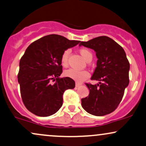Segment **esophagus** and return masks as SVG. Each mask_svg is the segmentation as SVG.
<instances>
[{
    "instance_id": "34e87169",
    "label": "esophagus",
    "mask_w": 146,
    "mask_h": 146,
    "mask_svg": "<svg viewBox=\"0 0 146 146\" xmlns=\"http://www.w3.org/2000/svg\"><path fill=\"white\" fill-rule=\"evenodd\" d=\"M81 83H78V82H76V87H80V85H81Z\"/></svg>"
}]
</instances>
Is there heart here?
<instances>
[{"instance_id": "b5f03b06", "label": "heart", "mask_w": 146, "mask_h": 146, "mask_svg": "<svg viewBox=\"0 0 146 146\" xmlns=\"http://www.w3.org/2000/svg\"><path fill=\"white\" fill-rule=\"evenodd\" d=\"M80 55L84 59V60L87 61L90 59H92V53L87 48H82L79 50ZM70 53V49H66L63 52L62 57H61V63L63 66H66L68 65V57ZM64 75L66 77L72 79L77 82H82L90 76V74L87 70H77L73 68H70L64 72Z\"/></svg>"}]
</instances>
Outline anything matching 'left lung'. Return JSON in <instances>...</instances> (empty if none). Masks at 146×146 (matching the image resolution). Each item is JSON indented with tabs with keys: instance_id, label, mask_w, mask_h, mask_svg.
Instances as JSON below:
<instances>
[{
	"instance_id": "8db88e82",
	"label": "left lung",
	"mask_w": 146,
	"mask_h": 146,
	"mask_svg": "<svg viewBox=\"0 0 146 146\" xmlns=\"http://www.w3.org/2000/svg\"><path fill=\"white\" fill-rule=\"evenodd\" d=\"M79 46L91 48L96 53L97 67L91 80L100 81L97 84L86 83L89 95L81 100L82 107L94 116L108 114L119 105L129 83L130 64L125 52L106 36L81 42Z\"/></svg>"
}]
</instances>
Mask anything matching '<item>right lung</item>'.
I'll use <instances>...</instances> for the list:
<instances>
[{
    "instance_id": "right-lung-1",
    "label": "right lung",
    "mask_w": 146,
    "mask_h": 146,
    "mask_svg": "<svg viewBox=\"0 0 146 146\" xmlns=\"http://www.w3.org/2000/svg\"><path fill=\"white\" fill-rule=\"evenodd\" d=\"M79 42L49 35L26 48L19 61L17 78L23 104L34 114L46 117L56 113L62 106L64 91L75 87L72 79L59 78L62 73L61 57L65 50Z\"/></svg>"
}]
</instances>
